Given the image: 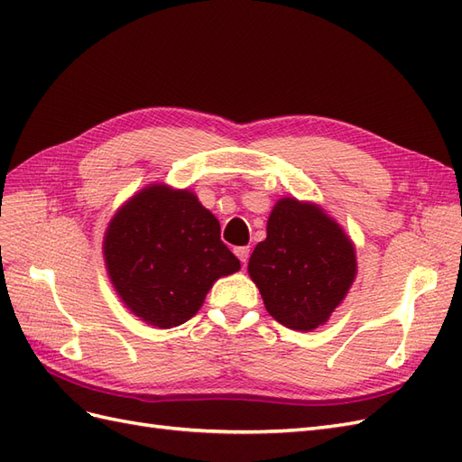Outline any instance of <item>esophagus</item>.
Here are the masks:
<instances>
[{
    "label": "esophagus",
    "mask_w": 462,
    "mask_h": 462,
    "mask_svg": "<svg viewBox=\"0 0 462 462\" xmlns=\"http://www.w3.org/2000/svg\"><path fill=\"white\" fill-rule=\"evenodd\" d=\"M235 254H236V258L241 260V263H243V265H246L248 256H250V248H248V246H239V248H235Z\"/></svg>",
    "instance_id": "34e87169"
}]
</instances>
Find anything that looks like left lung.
Wrapping results in <instances>:
<instances>
[{"mask_svg": "<svg viewBox=\"0 0 462 462\" xmlns=\"http://www.w3.org/2000/svg\"><path fill=\"white\" fill-rule=\"evenodd\" d=\"M268 310L279 324L310 331L345 299L356 273L353 243L312 204L283 199L268 219V236L248 262Z\"/></svg>", "mask_w": 462, "mask_h": 462, "instance_id": "left-lung-1", "label": "left lung"}]
</instances>
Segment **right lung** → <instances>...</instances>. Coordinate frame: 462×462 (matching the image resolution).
<instances>
[{
    "label": "right lung",
    "mask_w": 462,
    "mask_h": 462,
    "mask_svg": "<svg viewBox=\"0 0 462 462\" xmlns=\"http://www.w3.org/2000/svg\"><path fill=\"white\" fill-rule=\"evenodd\" d=\"M104 254L111 283L138 318L156 328L185 324L221 275L241 268L219 221L189 190L153 185L111 219Z\"/></svg>",
    "instance_id": "right-lung-1"
}]
</instances>
